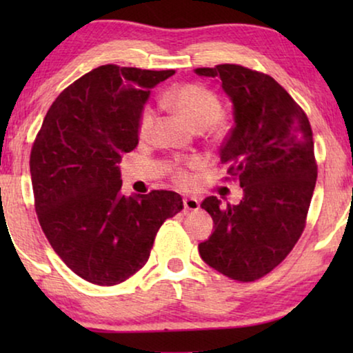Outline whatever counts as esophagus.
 <instances>
[{
	"mask_svg": "<svg viewBox=\"0 0 353 353\" xmlns=\"http://www.w3.org/2000/svg\"><path fill=\"white\" fill-rule=\"evenodd\" d=\"M183 204H185L186 210H197L201 207V202L196 199V197H185L183 199Z\"/></svg>",
	"mask_w": 353,
	"mask_h": 353,
	"instance_id": "obj_1",
	"label": "esophagus"
}]
</instances>
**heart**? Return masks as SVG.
Segmentation results:
<instances>
[{"label":"heart","instance_id":"1","mask_svg":"<svg viewBox=\"0 0 353 353\" xmlns=\"http://www.w3.org/2000/svg\"><path fill=\"white\" fill-rule=\"evenodd\" d=\"M167 103L172 109L183 115L192 127L197 130H205L214 127L221 119L223 114V105L221 99L214 90L197 83H186L178 86L167 96ZM154 110L149 105H144L139 112L137 132L141 139H148L151 137L154 128ZM199 165L197 159H190L188 162H172L168 165L170 175L178 185H188L191 181V175L188 168H194Z\"/></svg>","mask_w":353,"mask_h":353}]
</instances>
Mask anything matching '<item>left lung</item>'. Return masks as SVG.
<instances>
[{
	"instance_id": "8db88e82",
	"label": "left lung",
	"mask_w": 353,
	"mask_h": 353,
	"mask_svg": "<svg viewBox=\"0 0 353 353\" xmlns=\"http://www.w3.org/2000/svg\"><path fill=\"white\" fill-rule=\"evenodd\" d=\"M233 101L234 127L220 149L226 180L244 191L238 205L202 201L215 231L199 244L204 262L241 283L263 278L301 238L318 165L307 114L273 77L238 64L194 69Z\"/></svg>"
}]
</instances>
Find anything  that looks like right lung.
Returning <instances> with one entry per match:
<instances>
[{"label": "right lung", "mask_w": 353, "mask_h": 353, "mask_svg": "<svg viewBox=\"0 0 353 353\" xmlns=\"http://www.w3.org/2000/svg\"><path fill=\"white\" fill-rule=\"evenodd\" d=\"M175 70L101 65L51 104L30 152L35 210L51 248L86 281L114 286L144 267L159 228L183 209L173 191L122 196L119 163L138 117Z\"/></svg>", "instance_id": "add662e5"}]
</instances>
